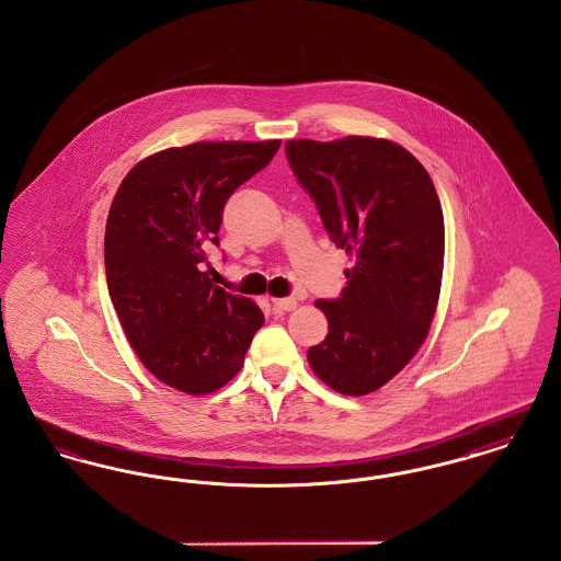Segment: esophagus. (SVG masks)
I'll return each instance as SVG.
<instances>
[{"label": "esophagus", "mask_w": 561, "mask_h": 561, "mask_svg": "<svg viewBox=\"0 0 561 561\" xmlns=\"http://www.w3.org/2000/svg\"><path fill=\"white\" fill-rule=\"evenodd\" d=\"M273 309L277 313H286L296 309V298H273Z\"/></svg>", "instance_id": "1"}]
</instances>
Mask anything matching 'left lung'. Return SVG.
<instances>
[{
	"instance_id": "obj_1",
	"label": "left lung",
	"mask_w": 561,
	"mask_h": 561,
	"mask_svg": "<svg viewBox=\"0 0 561 561\" xmlns=\"http://www.w3.org/2000/svg\"><path fill=\"white\" fill-rule=\"evenodd\" d=\"M323 229L355 265L339 298L318 300L328 336L309 366L343 396L389 382L427 339L444 271V214L433 181L400 145L347 136L286 142Z\"/></svg>"
}]
</instances>
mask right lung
Listing matches in <instances>:
<instances>
[{
    "instance_id": "right-lung-1",
    "label": "right lung",
    "mask_w": 561,
    "mask_h": 561,
    "mask_svg": "<svg viewBox=\"0 0 561 561\" xmlns=\"http://www.w3.org/2000/svg\"><path fill=\"white\" fill-rule=\"evenodd\" d=\"M193 142L138 161L117 188L105 231L108 296L145 368L163 385L206 396L243 366L265 316L204 271L233 191L279 149Z\"/></svg>"
}]
</instances>
